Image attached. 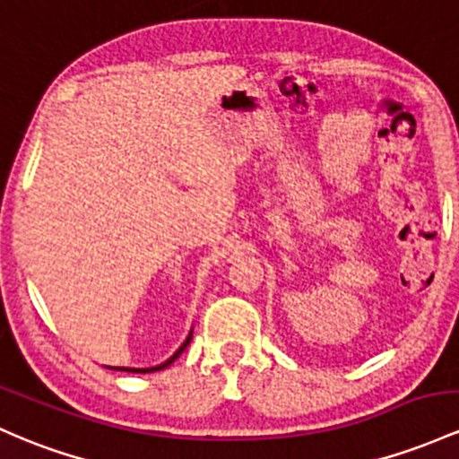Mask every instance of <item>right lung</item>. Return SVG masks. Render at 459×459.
Returning <instances> with one entry per match:
<instances>
[{
    "label": "right lung",
    "mask_w": 459,
    "mask_h": 459,
    "mask_svg": "<svg viewBox=\"0 0 459 459\" xmlns=\"http://www.w3.org/2000/svg\"><path fill=\"white\" fill-rule=\"evenodd\" d=\"M189 342H191V331H189L187 340H185V342H183V344H180V349H178V351H176V352H174V355H172V357H169V359H168V361H163V364H160V366H152V368H117V370H126V372H143V375H145V372H156V370H163V368H168V366H169V364H172V361H176V357H178V355H180V352H183L185 349H187V344H189Z\"/></svg>",
    "instance_id": "1"
}]
</instances>
